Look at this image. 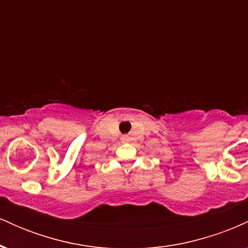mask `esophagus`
<instances>
[{
  "mask_svg": "<svg viewBox=\"0 0 248 248\" xmlns=\"http://www.w3.org/2000/svg\"><path fill=\"white\" fill-rule=\"evenodd\" d=\"M128 139H129V138H128V136H124V138H122V140H124V141H128Z\"/></svg>",
  "mask_w": 248,
  "mask_h": 248,
  "instance_id": "1",
  "label": "esophagus"
}]
</instances>
